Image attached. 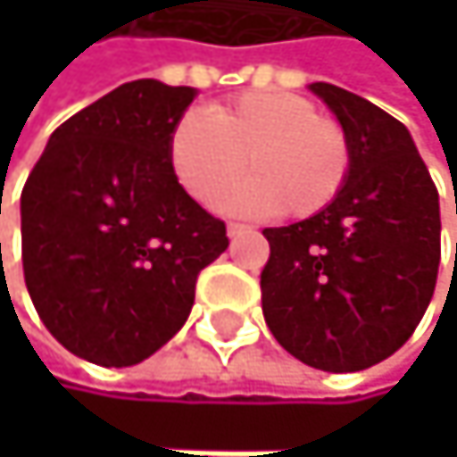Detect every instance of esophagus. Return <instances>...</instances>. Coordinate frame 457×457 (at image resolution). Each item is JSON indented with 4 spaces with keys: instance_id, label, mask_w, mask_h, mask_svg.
Listing matches in <instances>:
<instances>
[{
    "instance_id": "1",
    "label": "esophagus",
    "mask_w": 457,
    "mask_h": 457,
    "mask_svg": "<svg viewBox=\"0 0 457 457\" xmlns=\"http://www.w3.org/2000/svg\"><path fill=\"white\" fill-rule=\"evenodd\" d=\"M241 233H246V227H244V224H236V221L227 224V236H230V238H238Z\"/></svg>"
}]
</instances>
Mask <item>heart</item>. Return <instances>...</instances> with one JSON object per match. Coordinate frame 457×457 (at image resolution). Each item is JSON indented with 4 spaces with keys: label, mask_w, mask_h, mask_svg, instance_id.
<instances>
[{
    "label": "heart",
    "mask_w": 457,
    "mask_h": 457,
    "mask_svg": "<svg viewBox=\"0 0 457 457\" xmlns=\"http://www.w3.org/2000/svg\"><path fill=\"white\" fill-rule=\"evenodd\" d=\"M246 162V180L224 208L310 219L340 197L351 172L343 122L293 93H244L205 112H186L170 134V167L186 195L213 208Z\"/></svg>",
    "instance_id": "1"
}]
</instances>
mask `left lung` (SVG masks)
I'll return each instance as SVG.
<instances>
[{
  "label": "left lung",
  "instance_id": "8db88e82",
  "mask_svg": "<svg viewBox=\"0 0 457 457\" xmlns=\"http://www.w3.org/2000/svg\"><path fill=\"white\" fill-rule=\"evenodd\" d=\"M310 90L351 139V172L323 213L266 227L262 315L277 343L326 373L392 356L422 320L442 257L438 191L409 129L343 87Z\"/></svg>",
  "mask_w": 457,
  "mask_h": 457
}]
</instances>
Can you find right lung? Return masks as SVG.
I'll use <instances>...</instances> for the list:
<instances>
[{
  "mask_svg": "<svg viewBox=\"0 0 457 457\" xmlns=\"http://www.w3.org/2000/svg\"><path fill=\"white\" fill-rule=\"evenodd\" d=\"M191 87L120 84L51 134L21 191L24 282L71 353L131 367L172 340L227 227L170 167Z\"/></svg>",
  "mask_w": 457,
  "mask_h": 457,
  "instance_id": "obj_1",
  "label": "right lung"
}]
</instances>
